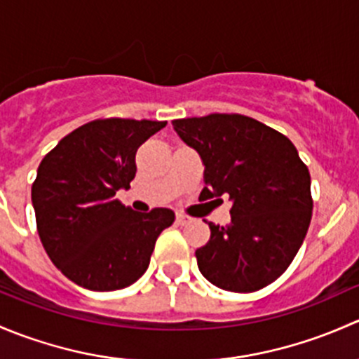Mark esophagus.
<instances>
[{"label": "esophagus", "mask_w": 359, "mask_h": 359, "mask_svg": "<svg viewBox=\"0 0 359 359\" xmlns=\"http://www.w3.org/2000/svg\"><path fill=\"white\" fill-rule=\"evenodd\" d=\"M177 222H179L180 226H186V224L193 222V217L186 215V213H177Z\"/></svg>", "instance_id": "1"}]
</instances>
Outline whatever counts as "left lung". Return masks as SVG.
Listing matches in <instances>:
<instances>
[{
  "mask_svg": "<svg viewBox=\"0 0 359 359\" xmlns=\"http://www.w3.org/2000/svg\"><path fill=\"white\" fill-rule=\"evenodd\" d=\"M173 130L205 165L203 200L229 196L231 222H208L196 250L201 274L227 292H255L281 276L299 252L313 215L311 175L295 146L241 114L173 119Z\"/></svg>",
  "mask_w": 359,
  "mask_h": 359,
  "instance_id": "8db88e82",
  "label": "left lung"
}]
</instances>
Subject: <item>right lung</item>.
Segmentation results:
<instances>
[{"mask_svg":"<svg viewBox=\"0 0 359 359\" xmlns=\"http://www.w3.org/2000/svg\"><path fill=\"white\" fill-rule=\"evenodd\" d=\"M166 121L95 119L64 137L38 166L31 189L38 234L50 260L76 285L111 292L135 283L175 213H137L116 200L130 189L140 144Z\"/></svg>","mask_w":359,"mask_h":359,"instance_id":"1","label":"right lung"}]
</instances>
